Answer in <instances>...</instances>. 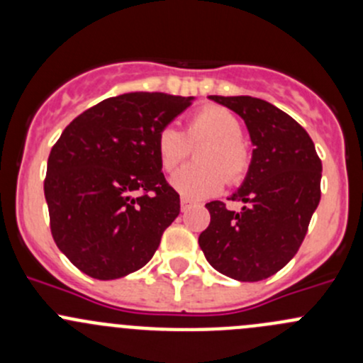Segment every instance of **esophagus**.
Masks as SVG:
<instances>
[{
    "mask_svg": "<svg viewBox=\"0 0 363 363\" xmlns=\"http://www.w3.org/2000/svg\"><path fill=\"white\" fill-rule=\"evenodd\" d=\"M189 207H191V202H188V200L182 199V200H181V211H182V212H186V211H188Z\"/></svg>",
    "mask_w": 363,
    "mask_h": 363,
    "instance_id": "obj_1",
    "label": "esophagus"
}]
</instances>
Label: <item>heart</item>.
<instances>
[{"label":"heart","instance_id":"obj_1","mask_svg":"<svg viewBox=\"0 0 363 363\" xmlns=\"http://www.w3.org/2000/svg\"><path fill=\"white\" fill-rule=\"evenodd\" d=\"M242 124L232 111L205 105L188 121L186 133L168 124L158 131L156 152L161 168L172 172L188 156V142L207 140L196 152L199 164H186L170 177V186L184 200L218 195L225 181H242L250 168V151L240 138Z\"/></svg>","mask_w":363,"mask_h":363}]
</instances>
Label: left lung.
Masks as SVG:
<instances>
[{"label":"left lung","mask_w":363,"mask_h":363,"mask_svg":"<svg viewBox=\"0 0 363 363\" xmlns=\"http://www.w3.org/2000/svg\"><path fill=\"white\" fill-rule=\"evenodd\" d=\"M246 123L251 163L230 199L239 212L214 200L211 223L199 237L207 262L237 281L267 279L296 255L320 203L321 161L294 117L252 96H208Z\"/></svg>","instance_id":"1"}]
</instances>
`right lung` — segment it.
Returning a JSON list of instances; mask_svg holds the SVG:
<instances>
[{"label": "right lung", "mask_w": 363, "mask_h": 363, "mask_svg": "<svg viewBox=\"0 0 363 363\" xmlns=\"http://www.w3.org/2000/svg\"><path fill=\"white\" fill-rule=\"evenodd\" d=\"M193 100L126 93L65 128L47 161L43 191L54 242L84 274L119 279L158 250L181 200L161 174L156 137Z\"/></svg>", "instance_id": "obj_1"}]
</instances>
